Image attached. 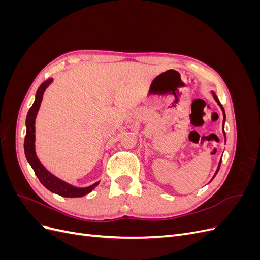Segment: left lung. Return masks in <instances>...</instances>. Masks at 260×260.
Instances as JSON below:
<instances>
[{"instance_id":"left-lung-1","label":"left lung","mask_w":260,"mask_h":260,"mask_svg":"<svg viewBox=\"0 0 260 260\" xmlns=\"http://www.w3.org/2000/svg\"><path fill=\"white\" fill-rule=\"evenodd\" d=\"M212 93V96H214V99H215V101L217 102V104L220 106V108H221V111H222V114H223V124H224V122H225V113H224V108L222 107V105H221V103H220V101L218 100V98H217V95L215 94V92H211ZM223 135H224V138H225V133H224V125H223ZM220 165H221V160L219 161V164H218V167H217V170H216V172H215V175H214V177H212V179H214L215 177H216V175H217V172L219 171V168H220Z\"/></svg>"}]
</instances>
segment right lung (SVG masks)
I'll return each mask as SVG.
<instances>
[{"label":"right lung","instance_id":"obj_1","mask_svg":"<svg viewBox=\"0 0 260 260\" xmlns=\"http://www.w3.org/2000/svg\"><path fill=\"white\" fill-rule=\"evenodd\" d=\"M52 81H53V78H50V79L44 81L40 86H39L36 94V100L27 114V118H26L27 132L25 137V143H23L25 155L28 162L30 164V166L32 167L36 176L49 191L57 195H60L62 198H81V196L89 194L94 187L98 186L100 181H98V182H95L90 186H85V187L74 186L72 184L65 182V181L60 180L59 178L55 177L49 170H46L45 167L40 162V160H39L36 154V148H35L36 117L39 112V108H40L44 91L52 83Z\"/></svg>","mask_w":260,"mask_h":260}]
</instances>
